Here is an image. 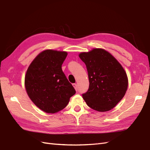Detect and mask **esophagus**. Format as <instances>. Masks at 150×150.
Returning <instances> with one entry per match:
<instances>
[{
	"label": "esophagus",
	"instance_id": "1",
	"mask_svg": "<svg viewBox=\"0 0 150 150\" xmlns=\"http://www.w3.org/2000/svg\"><path fill=\"white\" fill-rule=\"evenodd\" d=\"M72 85H73V86H74V88L75 90H76V91L78 90V86H77V84L74 83V84H72Z\"/></svg>",
	"mask_w": 150,
	"mask_h": 150
}]
</instances>
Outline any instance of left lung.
<instances>
[{"mask_svg":"<svg viewBox=\"0 0 150 150\" xmlns=\"http://www.w3.org/2000/svg\"><path fill=\"white\" fill-rule=\"evenodd\" d=\"M90 85L83 98L88 107L98 112L110 110L122 99L127 90L128 78L121 64L103 48L81 52Z\"/></svg>","mask_w":150,"mask_h":150,"instance_id":"left-lung-1","label":"left lung"}]
</instances>
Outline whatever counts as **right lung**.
<instances>
[{"label":"right lung","mask_w":150,"mask_h":150,"mask_svg":"<svg viewBox=\"0 0 150 150\" xmlns=\"http://www.w3.org/2000/svg\"><path fill=\"white\" fill-rule=\"evenodd\" d=\"M66 52L45 50L28 67L25 85L28 96L36 107L48 114L65 108L76 93L62 70Z\"/></svg>","instance_id":"right-lung-1"}]
</instances>
